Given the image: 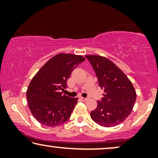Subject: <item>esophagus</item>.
<instances>
[{
  "instance_id": "esophagus-1",
  "label": "esophagus",
  "mask_w": 158,
  "mask_h": 158,
  "mask_svg": "<svg viewBox=\"0 0 158 158\" xmlns=\"http://www.w3.org/2000/svg\"><path fill=\"white\" fill-rule=\"evenodd\" d=\"M88 99V98H81V100L83 101H87Z\"/></svg>"
}]
</instances>
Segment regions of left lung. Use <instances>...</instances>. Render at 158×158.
I'll return each instance as SVG.
<instances>
[{
	"label": "left lung",
	"mask_w": 158,
	"mask_h": 158,
	"mask_svg": "<svg viewBox=\"0 0 158 158\" xmlns=\"http://www.w3.org/2000/svg\"><path fill=\"white\" fill-rule=\"evenodd\" d=\"M104 89L101 101L90 112V117L100 126L111 127L122 123L132 111L136 101L135 88L127 75L113 62L99 55H85Z\"/></svg>",
	"instance_id": "8db88e82"
}]
</instances>
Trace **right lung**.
Instances as JSON below:
<instances>
[{"mask_svg":"<svg viewBox=\"0 0 158 158\" xmlns=\"http://www.w3.org/2000/svg\"><path fill=\"white\" fill-rule=\"evenodd\" d=\"M82 55L60 53L49 59L36 73L27 90L28 106L32 115L44 126L57 127L66 122L77 98L62 94L71 73L85 60Z\"/></svg>","mask_w":158,"mask_h":158,"instance_id":"right-lung-1","label":"right lung"}]
</instances>
